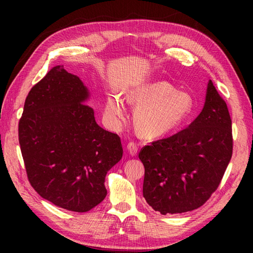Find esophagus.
<instances>
[{"mask_svg":"<svg viewBox=\"0 0 253 253\" xmlns=\"http://www.w3.org/2000/svg\"><path fill=\"white\" fill-rule=\"evenodd\" d=\"M127 150L130 155H132V157H136L138 153V144L136 142L131 141L127 144Z\"/></svg>","mask_w":253,"mask_h":253,"instance_id":"obj_1","label":"esophagus"}]
</instances>
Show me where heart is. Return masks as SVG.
Returning <instances> with one entry per match:
<instances>
[{"label":"heart","instance_id":"b5f03b06","mask_svg":"<svg viewBox=\"0 0 253 253\" xmlns=\"http://www.w3.org/2000/svg\"><path fill=\"white\" fill-rule=\"evenodd\" d=\"M126 99L137 106L133 122L138 132L148 138L164 137L178 130L193 111L192 96L166 82L138 85L127 92ZM125 112L120 94L107 95L104 114L111 125H117Z\"/></svg>","mask_w":253,"mask_h":253}]
</instances>
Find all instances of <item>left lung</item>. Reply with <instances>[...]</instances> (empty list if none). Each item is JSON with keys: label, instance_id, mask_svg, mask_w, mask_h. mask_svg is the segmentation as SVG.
Here are the masks:
<instances>
[{"label": "left lung", "instance_id": "obj_1", "mask_svg": "<svg viewBox=\"0 0 253 253\" xmlns=\"http://www.w3.org/2000/svg\"><path fill=\"white\" fill-rule=\"evenodd\" d=\"M232 154L227 105L209 80L206 102L196 120L139 153L144 166L143 197L163 215L200 208L217 189Z\"/></svg>", "mask_w": 253, "mask_h": 253}]
</instances>
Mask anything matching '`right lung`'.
I'll list each match as a JSON object with an SVG mask.
<instances>
[{"instance_id": "add662e5", "label": "right lung", "mask_w": 253, "mask_h": 253, "mask_svg": "<svg viewBox=\"0 0 253 253\" xmlns=\"http://www.w3.org/2000/svg\"><path fill=\"white\" fill-rule=\"evenodd\" d=\"M89 98L78 76L55 66L29 91L18 125L31 186L56 207L80 213L104 200L105 176L123 157L120 137L96 124Z\"/></svg>"}]
</instances>
